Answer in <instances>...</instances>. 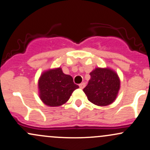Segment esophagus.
<instances>
[{
    "label": "esophagus",
    "mask_w": 150,
    "mask_h": 150,
    "mask_svg": "<svg viewBox=\"0 0 150 150\" xmlns=\"http://www.w3.org/2000/svg\"><path fill=\"white\" fill-rule=\"evenodd\" d=\"M86 86V83H81V84H79V88L83 89L84 87Z\"/></svg>",
    "instance_id": "34e87169"
}]
</instances>
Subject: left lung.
<instances>
[{
    "instance_id": "1",
    "label": "left lung",
    "mask_w": 150,
    "mask_h": 150,
    "mask_svg": "<svg viewBox=\"0 0 150 150\" xmlns=\"http://www.w3.org/2000/svg\"><path fill=\"white\" fill-rule=\"evenodd\" d=\"M90 75L88 85L83 90L88 100L98 106H106L112 103L120 88L117 74L110 68L96 67Z\"/></svg>"
}]
</instances>
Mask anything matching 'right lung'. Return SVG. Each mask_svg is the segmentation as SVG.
<instances>
[{
  "mask_svg": "<svg viewBox=\"0 0 150 150\" xmlns=\"http://www.w3.org/2000/svg\"><path fill=\"white\" fill-rule=\"evenodd\" d=\"M78 88L72 76L64 74L61 67L45 71L38 80L40 98L50 107L66 103L74 91Z\"/></svg>",
  "mask_w": 150,
  "mask_h": 150,
  "instance_id": "right-lung-1",
  "label": "right lung"
}]
</instances>
